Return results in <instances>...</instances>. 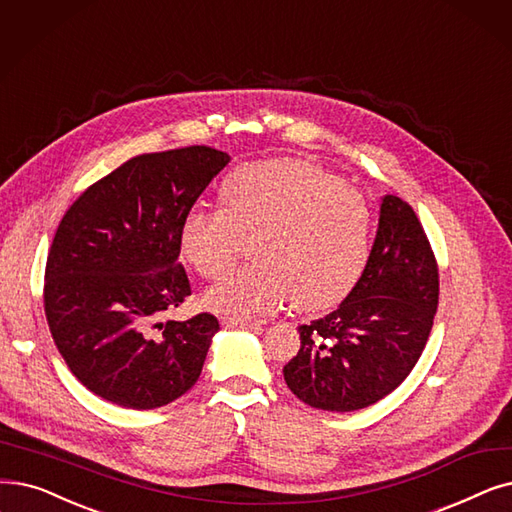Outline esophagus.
<instances>
[{"label": "esophagus", "mask_w": 512, "mask_h": 512, "mask_svg": "<svg viewBox=\"0 0 512 512\" xmlns=\"http://www.w3.org/2000/svg\"><path fill=\"white\" fill-rule=\"evenodd\" d=\"M226 328H261V322L247 320V318H224L221 320Z\"/></svg>", "instance_id": "1"}]
</instances>
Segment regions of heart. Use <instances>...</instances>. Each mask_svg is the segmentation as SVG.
I'll use <instances>...</instances> for the list:
<instances>
[{"mask_svg":"<svg viewBox=\"0 0 512 512\" xmlns=\"http://www.w3.org/2000/svg\"><path fill=\"white\" fill-rule=\"evenodd\" d=\"M372 215L341 177L301 161L249 163L219 190V211L194 207L180 226V251L217 280L249 244L253 261L205 293L226 316H261L295 297L299 309L339 301L364 270Z\"/></svg>","mask_w":512,"mask_h":512,"instance_id":"obj_1","label":"heart"}]
</instances>
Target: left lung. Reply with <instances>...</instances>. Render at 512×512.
Wrapping results in <instances>:
<instances>
[{
  "label": "left lung",
  "mask_w": 512,
  "mask_h": 512,
  "mask_svg": "<svg viewBox=\"0 0 512 512\" xmlns=\"http://www.w3.org/2000/svg\"><path fill=\"white\" fill-rule=\"evenodd\" d=\"M437 301L439 274L427 234L412 207L387 194L360 280L335 311L299 326L301 349L282 370L288 389L328 412L376 404L416 366Z\"/></svg>",
  "instance_id": "obj_1"
}]
</instances>
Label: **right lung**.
Returning a JSON list of instances; mask_svg holds the SVG:
<instances>
[{"mask_svg": "<svg viewBox=\"0 0 512 512\" xmlns=\"http://www.w3.org/2000/svg\"><path fill=\"white\" fill-rule=\"evenodd\" d=\"M228 163L209 146L140 154L64 213L43 305L66 366L106 402L161 408L201 376L217 318L163 316L190 295L177 261L182 219Z\"/></svg>", "mask_w": 512, "mask_h": 512, "instance_id": "obj_1", "label": "right lung"}]
</instances>
